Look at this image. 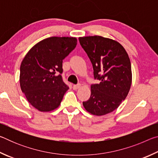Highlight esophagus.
Listing matches in <instances>:
<instances>
[{"label": "esophagus", "instance_id": "esophagus-1", "mask_svg": "<svg viewBox=\"0 0 158 158\" xmlns=\"http://www.w3.org/2000/svg\"><path fill=\"white\" fill-rule=\"evenodd\" d=\"M80 87H81V84H75V85H73V89H74V90H77V89H79Z\"/></svg>", "mask_w": 158, "mask_h": 158}]
</instances>
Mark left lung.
<instances>
[{
    "mask_svg": "<svg viewBox=\"0 0 158 158\" xmlns=\"http://www.w3.org/2000/svg\"><path fill=\"white\" fill-rule=\"evenodd\" d=\"M90 58L94 78L90 98L83 102L85 110L103 116L116 109L126 98L132 84L131 63L127 53L116 40L99 35L79 37Z\"/></svg>",
    "mask_w": 158,
    "mask_h": 158,
    "instance_id": "1",
    "label": "left lung"
}]
</instances>
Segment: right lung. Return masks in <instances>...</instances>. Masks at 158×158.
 Wrapping results in <instances>:
<instances>
[{
  "mask_svg": "<svg viewBox=\"0 0 158 158\" xmlns=\"http://www.w3.org/2000/svg\"><path fill=\"white\" fill-rule=\"evenodd\" d=\"M77 44L76 37H48L34 45L23 58L20 66L21 89L38 111H51L60 105L69 89L60 75L63 60Z\"/></svg>",
  "mask_w": 158,
  "mask_h": 158,
  "instance_id": "obj_1",
  "label": "right lung"
}]
</instances>
